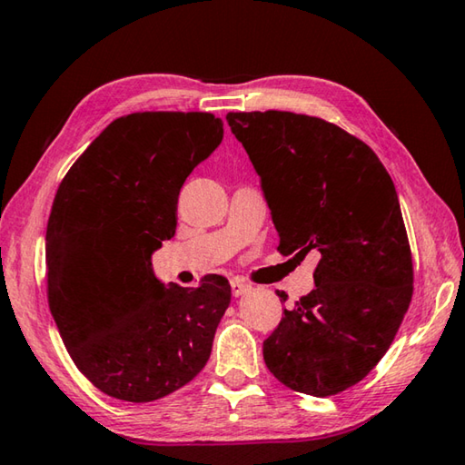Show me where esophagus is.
Listing matches in <instances>:
<instances>
[{
    "mask_svg": "<svg viewBox=\"0 0 465 465\" xmlns=\"http://www.w3.org/2000/svg\"><path fill=\"white\" fill-rule=\"evenodd\" d=\"M231 288H232V296H242V294H249V292H251L249 283H245L242 280H232Z\"/></svg>",
    "mask_w": 465,
    "mask_h": 465,
    "instance_id": "esophagus-1",
    "label": "esophagus"
}]
</instances>
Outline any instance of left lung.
<instances>
[{
    "label": "left lung",
    "mask_w": 465,
    "mask_h": 465,
    "mask_svg": "<svg viewBox=\"0 0 465 465\" xmlns=\"http://www.w3.org/2000/svg\"><path fill=\"white\" fill-rule=\"evenodd\" d=\"M226 122L262 177L278 249L321 253L314 290L263 341L267 370L296 392H343L384 357L412 298L392 177L368 144L322 118L267 110L228 112Z\"/></svg>",
    "instance_id": "obj_1"
}]
</instances>
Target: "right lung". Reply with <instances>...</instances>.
<instances>
[{"label": "right lung", "mask_w": 465, "mask_h": 465, "mask_svg": "<svg viewBox=\"0 0 465 465\" xmlns=\"http://www.w3.org/2000/svg\"><path fill=\"white\" fill-rule=\"evenodd\" d=\"M208 112L116 118L73 163L46 224V294L63 343L104 394L153 402L206 365L231 283H161L151 255L175 234L187 175L223 141Z\"/></svg>", "instance_id": "1"}]
</instances>
